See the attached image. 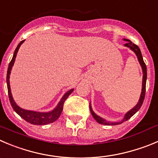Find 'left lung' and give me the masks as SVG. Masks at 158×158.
I'll return each mask as SVG.
<instances>
[{
    "label": "left lung",
    "mask_w": 158,
    "mask_h": 158,
    "mask_svg": "<svg viewBox=\"0 0 158 158\" xmlns=\"http://www.w3.org/2000/svg\"><path fill=\"white\" fill-rule=\"evenodd\" d=\"M125 41H127L126 44H124L125 47H127L129 48V49L132 50L134 53L136 55L137 59H138V61H139V64H140L141 68H142V71H143V82H142V92H141L140 94V97H139V100L137 103L136 105L133 107V108L131 109L130 110H129L125 116H124L123 119H122L121 122H109V121L105 120L103 118L100 117L99 115H97L94 112V110H93L92 107H91V104L89 103V109H90V112L91 114L93 115L94 118L97 121L98 123L101 124V125H105V126H115V125H119V124L122 123V122H126L127 121L128 119L130 118L132 115L135 114V113L139 110V108L142 106L143 103L144 101V97H145V93H146V82H147V66H146L145 63L143 61V56L142 54H141L140 49L139 48V47L137 45H135V44L130 41L129 40L127 39H124Z\"/></svg>",
    "instance_id": "obj_1"
}]
</instances>
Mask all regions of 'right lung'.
Listing matches in <instances>:
<instances>
[{
  "label": "right lung",
  "mask_w": 158,
  "mask_h": 158,
  "mask_svg": "<svg viewBox=\"0 0 158 158\" xmlns=\"http://www.w3.org/2000/svg\"><path fill=\"white\" fill-rule=\"evenodd\" d=\"M24 41L25 40L21 41V42L19 44V45L17 46V48H16L15 51L14 52V54H13L12 59H11V62L9 63V65H8V72H7V86H8V97H9V101L11 104V107L14 109L15 111L20 117H22L24 120H26V122H29V123L32 124V125H40V126H41V125H48V124L52 123V122H55V121L60 117L61 112H62L63 105H64V101H65L66 99L69 97V96L73 92L74 89H71L70 90L66 92L65 94H64V96L61 97V101H59L57 105L54 107V109H53L51 111H48V112H40V111L26 110V109H23L22 108V107H19V106H18L17 104L15 103V101L13 99L12 94H11L9 79L11 69H12L13 65H14L18 51H19L20 46L23 44Z\"/></svg>",
  "instance_id": "right-lung-1"
}]
</instances>
